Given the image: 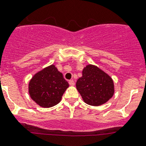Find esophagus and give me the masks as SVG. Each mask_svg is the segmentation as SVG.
Returning a JSON list of instances; mask_svg holds the SVG:
<instances>
[{
    "mask_svg": "<svg viewBox=\"0 0 146 146\" xmlns=\"http://www.w3.org/2000/svg\"><path fill=\"white\" fill-rule=\"evenodd\" d=\"M68 84H69V85H70V86H74V80H69V81H68Z\"/></svg>",
    "mask_w": 146,
    "mask_h": 146,
    "instance_id": "34e87169",
    "label": "esophagus"
}]
</instances>
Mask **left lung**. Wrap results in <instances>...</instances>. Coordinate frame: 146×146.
<instances>
[{
	"mask_svg": "<svg viewBox=\"0 0 146 146\" xmlns=\"http://www.w3.org/2000/svg\"><path fill=\"white\" fill-rule=\"evenodd\" d=\"M76 86L84 102L92 106H99L106 103L114 93L113 82L111 78L92 65L84 68L83 76L78 80Z\"/></svg>",
	"mask_w": 146,
	"mask_h": 146,
	"instance_id": "1",
	"label": "left lung"
}]
</instances>
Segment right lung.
I'll list each match as a JSON object with an SVG mask.
<instances>
[{
	"label": "right lung",
	"instance_id": "obj_1",
	"mask_svg": "<svg viewBox=\"0 0 146 146\" xmlns=\"http://www.w3.org/2000/svg\"><path fill=\"white\" fill-rule=\"evenodd\" d=\"M68 87V82L62 73L51 65L33 76L29 84V93L37 104L42 108H50L61 101Z\"/></svg>",
	"mask_w": 146,
	"mask_h": 146
}]
</instances>
